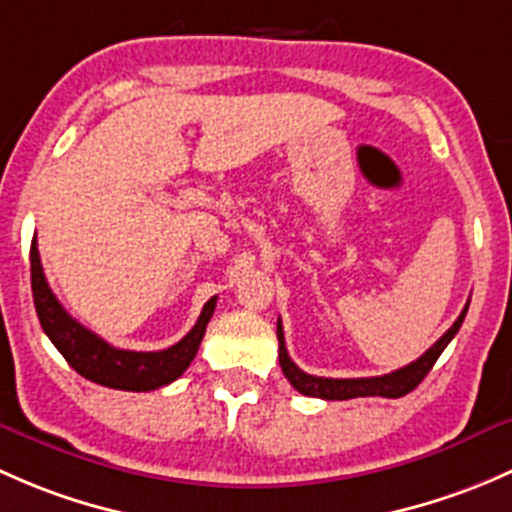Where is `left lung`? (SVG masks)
Returning a JSON list of instances; mask_svg holds the SVG:
<instances>
[{
  "label": "left lung",
  "mask_w": 512,
  "mask_h": 512,
  "mask_svg": "<svg viewBox=\"0 0 512 512\" xmlns=\"http://www.w3.org/2000/svg\"><path fill=\"white\" fill-rule=\"evenodd\" d=\"M468 313V305L461 310V315L456 318V323L446 330L419 360L412 365L402 367L397 372L382 374V377H360V379H333V377H315L300 370L298 365L288 357L286 340H283V325L278 320V362H281V370L286 374L288 382L293 384V389H298L305 397H318V399H330V402H340V399H355V397H387V399H399L404 394L412 392L414 387H419L421 379L429 374L434 362L439 360L441 352L446 350V345L453 340V335L461 328L463 318Z\"/></svg>",
  "instance_id": "1"
}]
</instances>
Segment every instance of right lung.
<instances>
[{
  "mask_svg": "<svg viewBox=\"0 0 512 512\" xmlns=\"http://www.w3.org/2000/svg\"><path fill=\"white\" fill-rule=\"evenodd\" d=\"M31 293H34L36 315L54 342L56 350L66 357L68 365L73 367L81 377L91 382L103 384L110 389H125V392H150V389L165 387L189 367V362L197 355L202 337L207 333V323L217 308V295L207 300L197 325L189 330L177 345L157 352H135V350H118L108 345L103 337L83 328L78 320L63 310V305L51 293L46 283L44 268H41L39 249L36 239L31 241Z\"/></svg>",
  "mask_w": 512,
  "mask_h": 512,
  "instance_id": "obj_1",
  "label": "right lung"
}]
</instances>
